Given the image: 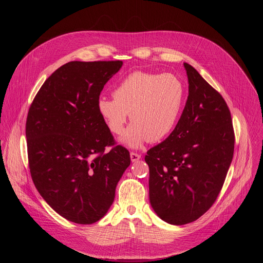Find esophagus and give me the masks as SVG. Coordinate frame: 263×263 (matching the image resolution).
Here are the masks:
<instances>
[{
	"mask_svg": "<svg viewBox=\"0 0 263 263\" xmlns=\"http://www.w3.org/2000/svg\"><path fill=\"white\" fill-rule=\"evenodd\" d=\"M130 157H131L132 162H135V161H137V160L140 159L141 155L138 154V153H135V152H131V153H130Z\"/></svg>",
	"mask_w": 263,
	"mask_h": 263,
	"instance_id": "1",
	"label": "esophagus"
}]
</instances>
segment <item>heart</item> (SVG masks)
<instances>
[{
	"instance_id": "obj_1",
	"label": "heart",
	"mask_w": 263,
	"mask_h": 263,
	"mask_svg": "<svg viewBox=\"0 0 263 263\" xmlns=\"http://www.w3.org/2000/svg\"><path fill=\"white\" fill-rule=\"evenodd\" d=\"M114 98L99 99V114L116 135L123 134L131 114L133 125L122 141L136 148L147 140L159 141L173 131L184 104L185 88L173 73L134 71L116 86Z\"/></svg>"
}]
</instances>
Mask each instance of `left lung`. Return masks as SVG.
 Listing matches in <instances>:
<instances>
[{
  "mask_svg": "<svg viewBox=\"0 0 263 263\" xmlns=\"http://www.w3.org/2000/svg\"><path fill=\"white\" fill-rule=\"evenodd\" d=\"M189 97L171 135L149 148V203L164 221L185 224L217 199L232 162L235 135L229 107L189 63Z\"/></svg>",
  "mask_w": 263,
  "mask_h": 263,
  "instance_id": "8db88e82",
  "label": "left lung"
}]
</instances>
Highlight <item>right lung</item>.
Returning a JSON list of instances; mask_svg holds the SVG:
<instances>
[{
	"label": "right lung",
	"mask_w": 263,
	"mask_h": 263,
	"mask_svg": "<svg viewBox=\"0 0 263 263\" xmlns=\"http://www.w3.org/2000/svg\"><path fill=\"white\" fill-rule=\"evenodd\" d=\"M123 61H70L36 93L26 137L30 174L44 200L69 221L89 224L114 203L130 153L115 140L98 111L107 81ZM106 146H111L109 153Z\"/></svg>",
	"instance_id": "obj_1"
}]
</instances>
